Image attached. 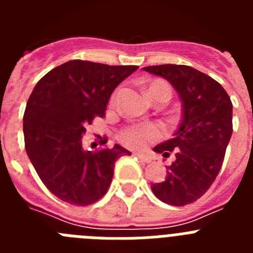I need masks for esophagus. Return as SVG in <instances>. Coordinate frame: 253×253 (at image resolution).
<instances>
[{
    "mask_svg": "<svg viewBox=\"0 0 253 253\" xmlns=\"http://www.w3.org/2000/svg\"><path fill=\"white\" fill-rule=\"evenodd\" d=\"M134 156L139 158V160L144 163H149L152 161V158L149 157L148 154H144V153H142V152H134Z\"/></svg>",
    "mask_w": 253,
    "mask_h": 253,
    "instance_id": "34e87169",
    "label": "esophagus"
}]
</instances>
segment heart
Masks as SVG:
<instances>
[{
	"instance_id": "obj_1",
	"label": "heart",
	"mask_w": 253,
	"mask_h": 253,
	"mask_svg": "<svg viewBox=\"0 0 253 253\" xmlns=\"http://www.w3.org/2000/svg\"><path fill=\"white\" fill-rule=\"evenodd\" d=\"M166 92L171 97V90L166 84L162 81H153L147 86V93L149 99H152L156 93ZM114 100V97H113ZM161 135V130L157 125L151 123H133L126 125L119 134V138L123 144L131 147V148H142L148 142L157 139Z\"/></svg>"
}]
</instances>
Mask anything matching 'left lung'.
<instances>
[{"label":"left lung","instance_id":"1","mask_svg":"<svg viewBox=\"0 0 253 253\" xmlns=\"http://www.w3.org/2000/svg\"><path fill=\"white\" fill-rule=\"evenodd\" d=\"M143 69L167 80L182 101V119L173 138L153 148L165 158L173 154L175 160L166 167V180L152 185V191L166 204L184 207L202 198L222 169L233 131L231 97L222 84L193 67Z\"/></svg>","mask_w":253,"mask_h":253}]
</instances>
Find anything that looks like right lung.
<instances>
[{
  "instance_id": "1",
  "label": "right lung",
  "mask_w": 253,
  "mask_h": 253,
  "mask_svg": "<svg viewBox=\"0 0 253 253\" xmlns=\"http://www.w3.org/2000/svg\"><path fill=\"white\" fill-rule=\"evenodd\" d=\"M137 66H107L69 60L34 87L24 114L25 149L46 189L73 205H90L106 194L114 163L128 149L115 144L84 151L82 137L95 118H104L116 86Z\"/></svg>"
}]
</instances>
